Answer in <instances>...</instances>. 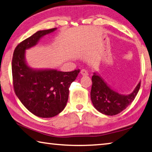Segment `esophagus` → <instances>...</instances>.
Masks as SVG:
<instances>
[{"mask_svg":"<svg viewBox=\"0 0 152 152\" xmlns=\"http://www.w3.org/2000/svg\"><path fill=\"white\" fill-rule=\"evenodd\" d=\"M80 74L82 76H88V72H87L86 70H84V69H82V70H81Z\"/></svg>","mask_w":152,"mask_h":152,"instance_id":"34e87169","label":"esophagus"}]
</instances>
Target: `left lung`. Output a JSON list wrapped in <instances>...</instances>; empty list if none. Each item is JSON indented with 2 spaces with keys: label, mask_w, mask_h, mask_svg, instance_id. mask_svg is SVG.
Returning <instances> with one entry per match:
<instances>
[{
  "label": "left lung",
  "mask_w": 152,
  "mask_h": 152,
  "mask_svg": "<svg viewBox=\"0 0 152 152\" xmlns=\"http://www.w3.org/2000/svg\"><path fill=\"white\" fill-rule=\"evenodd\" d=\"M92 82L91 99L93 106L99 112L110 116L119 114L132 103L141 83L139 82L130 94H124L113 89L96 72H94Z\"/></svg>",
  "instance_id": "8db88e82"
}]
</instances>
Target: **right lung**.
Returning a JSON list of instances; mask_svg holds the SVG:
<instances>
[{"mask_svg": "<svg viewBox=\"0 0 152 152\" xmlns=\"http://www.w3.org/2000/svg\"><path fill=\"white\" fill-rule=\"evenodd\" d=\"M56 29L39 31L23 41L15 48L12 60L15 94L27 110L42 118L56 116L64 109L69 88L80 72V70L61 72L56 69H34L27 64L26 50Z\"/></svg>", "mask_w": 152, "mask_h": 152, "instance_id": "right-lung-1", "label": "right lung"}]
</instances>
